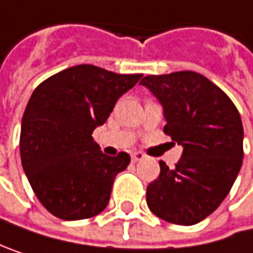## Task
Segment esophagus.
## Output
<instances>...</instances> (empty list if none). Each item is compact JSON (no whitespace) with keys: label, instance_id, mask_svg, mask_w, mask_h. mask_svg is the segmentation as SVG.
I'll return each instance as SVG.
<instances>
[{"label":"esophagus","instance_id":"1","mask_svg":"<svg viewBox=\"0 0 253 253\" xmlns=\"http://www.w3.org/2000/svg\"><path fill=\"white\" fill-rule=\"evenodd\" d=\"M144 158H146V156H144V153H141V152H135V153L131 155L132 162H138V161H141V159H144Z\"/></svg>","mask_w":253,"mask_h":253}]
</instances>
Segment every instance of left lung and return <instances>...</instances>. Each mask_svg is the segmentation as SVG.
Instances as JSON below:
<instances>
[{
	"instance_id": "1",
	"label": "left lung",
	"mask_w": 253,
	"mask_h": 253,
	"mask_svg": "<svg viewBox=\"0 0 253 253\" xmlns=\"http://www.w3.org/2000/svg\"><path fill=\"white\" fill-rule=\"evenodd\" d=\"M164 106V132L183 146L169 169L147 186L149 209L159 218L193 225L211 215L236 181L243 161V125L231 98L191 70L147 75L140 81Z\"/></svg>"
}]
</instances>
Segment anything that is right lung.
<instances>
[{"label": "right lung", "mask_w": 253, "mask_h": 253, "mask_svg": "<svg viewBox=\"0 0 253 253\" xmlns=\"http://www.w3.org/2000/svg\"><path fill=\"white\" fill-rule=\"evenodd\" d=\"M140 78L79 64L32 92L22 118L20 158L35 196L54 216L85 219L107 206L115 177L131 158L104 155L91 134Z\"/></svg>", "instance_id": "right-lung-1"}]
</instances>
